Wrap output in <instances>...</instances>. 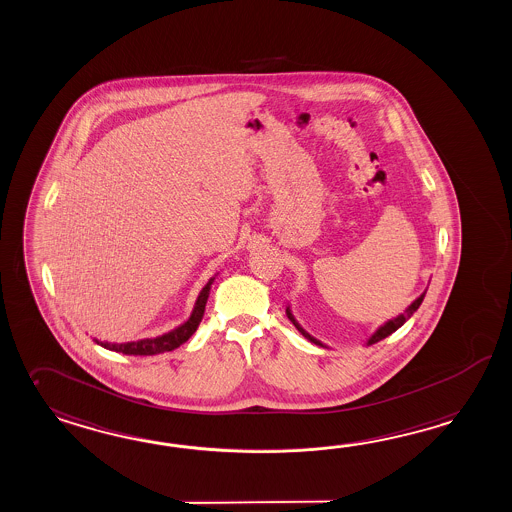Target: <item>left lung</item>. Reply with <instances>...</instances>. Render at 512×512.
Segmentation results:
<instances>
[{
	"label": "left lung",
	"instance_id": "1",
	"mask_svg": "<svg viewBox=\"0 0 512 512\" xmlns=\"http://www.w3.org/2000/svg\"><path fill=\"white\" fill-rule=\"evenodd\" d=\"M426 290H428V288H426ZM426 290H424L421 296L417 297V299H415V301H413V303H411V305H409V307L406 308L402 314H398L397 318L387 319L384 325H380V327H378V329H376L375 332H373V334H371V336L365 340V345H373V343H376V341L384 340V338H387L389 334H393L395 330L400 329V327H402V325H404V323H406V321H408V319L413 316V312H417V308L421 307L422 299H424V296H426ZM286 316H288V319L294 323V327H296V329L299 330V332H301V334H303V336H305L308 341L316 343V345H319V347H327L325 343H321V341L316 340L314 336H310L307 330L303 329V327L299 325V321H297L296 316L292 314V308H290V305L286 307ZM327 349H329V347H327Z\"/></svg>",
	"mask_w": 512,
	"mask_h": 512
}]
</instances>
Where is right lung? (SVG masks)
Wrapping results in <instances>:
<instances>
[{"label": "right lung", "instance_id": "right-lung-1", "mask_svg": "<svg viewBox=\"0 0 512 512\" xmlns=\"http://www.w3.org/2000/svg\"><path fill=\"white\" fill-rule=\"evenodd\" d=\"M215 277H211L204 288L200 290L189 319L183 321L182 325H178L176 329L169 330V332L156 336V338H143V340L126 341V343H110V341H101L97 338H93V341L104 349H108V351L134 354V356H152V354L169 353V351L178 349L182 343L193 336L196 329H198V325H200V321L204 318L205 303L209 299L211 284L215 283Z\"/></svg>", "mask_w": 512, "mask_h": 512}]
</instances>
